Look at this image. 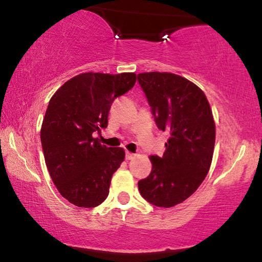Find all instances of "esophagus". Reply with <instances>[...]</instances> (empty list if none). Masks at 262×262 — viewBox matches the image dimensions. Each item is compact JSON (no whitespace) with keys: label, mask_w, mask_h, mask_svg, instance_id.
<instances>
[{"label":"esophagus","mask_w":262,"mask_h":262,"mask_svg":"<svg viewBox=\"0 0 262 262\" xmlns=\"http://www.w3.org/2000/svg\"><path fill=\"white\" fill-rule=\"evenodd\" d=\"M134 157H135V154H132L129 151L126 152V159H127V161H130V159H133Z\"/></svg>","instance_id":"34e87169"}]
</instances>
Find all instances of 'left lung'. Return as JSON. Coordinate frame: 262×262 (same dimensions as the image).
Wrapping results in <instances>:
<instances>
[{
  "instance_id": "obj_1",
  "label": "left lung",
  "mask_w": 262,
  "mask_h": 262,
  "mask_svg": "<svg viewBox=\"0 0 262 262\" xmlns=\"http://www.w3.org/2000/svg\"><path fill=\"white\" fill-rule=\"evenodd\" d=\"M159 129L170 134L162 157L150 156L152 168L139 181L142 196L170 208L188 199L205 180L215 147V122L200 88L171 73L137 75Z\"/></svg>"
}]
</instances>
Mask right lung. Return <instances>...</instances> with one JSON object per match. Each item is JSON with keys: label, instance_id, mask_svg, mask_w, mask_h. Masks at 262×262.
Returning <instances> with one entry per match:
<instances>
[{"label": "right lung", "instance_id": "1", "mask_svg": "<svg viewBox=\"0 0 262 262\" xmlns=\"http://www.w3.org/2000/svg\"><path fill=\"white\" fill-rule=\"evenodd\" d=\"M135 82L134 73H84L50 100L40 132L43 157L57 190L75 206L94 208L107 198L125 150L107 148L92 134L107 127L111 105Z\"/></svg>", "mask_w": 262, "mask_h": 262}]
</instances>
